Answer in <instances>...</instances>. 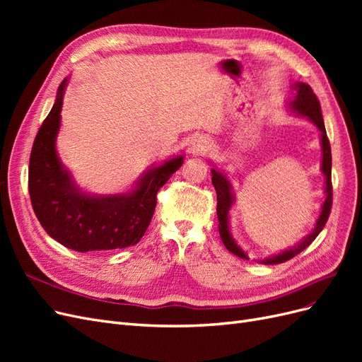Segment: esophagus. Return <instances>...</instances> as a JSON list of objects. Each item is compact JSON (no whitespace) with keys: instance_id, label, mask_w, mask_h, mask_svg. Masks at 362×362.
<instances>
[{"instance_id":"1","label":"esophagus","mask_w":362,"mask_h":362,"mask_svg":"<svg viewBox=\"0 0 362 362\" xmlns=\"http://www.w3.org/2000/svg\"><path fill=\"white\" fill-rule=\"evenodd\" d=\"M189 149H190V154L199 156V154H202V152H205L208 149V141L204 137H196V139H193Z\"/></svg>"}]
</instances>
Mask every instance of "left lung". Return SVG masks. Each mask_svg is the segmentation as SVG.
<instances>
[{
    "mask_svg": "<svg viewBox=\"0 0 362 362\" xmlns=\"http://www.w3.org/2000/svg\"><path fill=\"white\" fill-rule=\"evenodd\" d=\"M291 89L294 90V98L288 103L290 110L294 112L296 115L310 119L322 133V136H320L322 154H323L322 172L325 175V181H326V185H325L326 199L322 205V211H320L319 218H317L313 233L303 237L302 242H299L296 246H293L287 250H282L281 254L267 257L264 259H258V262H261V264H279V262H286V261L291 259L293 257L300 254V252L305 247H308L314 242L315 237L320 234V231L325 228V223L327 222V217H329L331 206H332V181H331L332 156H331L329 140H327V136H326L320 103H319V100H317L315 93L313 92V89L308 84L296 81L294 84H291ZM211 175H213L211 182H213L216 193H217V210L216 211H217V218H218V234H221V238H222L225 247L231 252V254L243 258V259H249L246 252L237 245V242L231 235V231H229V210H231V206L235 201L233 187H231V181L226 178L225 173H222L217 169H211Z\"/></svg>",
    "mask_w": 362,
    "mask_h": 362,
    "instance_id": "1",
    "label": "left lung"
}]
</instances>
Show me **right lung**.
I'll list each match as a JSON object with an SVG mask.
<instances>
[{
  "label": "right lung",
  "instance_id": "1",
  "mask_svg": "<svg viewBox=\"0 0 362 362\" xmlns=\"http://www.w3.org/2000/svg\"><path fill=\"white\" fill-rule=\"evenodd\" d=\"M66 84L64 80L59 86L56 103L33 144L28 168L33 210L49 237L68 249L92 252L134 246L151 223L158 190L181 168L184 157L149 169L128 193L96 196L81 192L56 151Z\"/></svg>",
  "mask_w": 362,
  "mask_h": 362
}]
</instances>
